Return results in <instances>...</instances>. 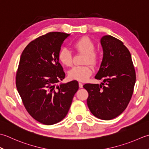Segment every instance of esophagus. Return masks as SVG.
<instances>
[{
  "label": "esophagus",
  "instance_id": "1",
  "mask_svg": "<svg viewBox=\"0 0 149 149\" xmlns=\"http://www.w3.org/2000/svg\"><path fill=\"white\" fill-rule=\"evenodd\" d=\"M78 85H79V87H80V88H82L83 87V84L82 83L79 82Z\"/></svg>",
  "mask_w": 149,
  "mask_h": 149
}]
</instances>
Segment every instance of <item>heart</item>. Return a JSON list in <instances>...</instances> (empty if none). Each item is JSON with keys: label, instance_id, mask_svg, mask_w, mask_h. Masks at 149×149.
<instances>
[{"label": "heart", "instance_id": "heart-1", "mask_svg": "<svg viewBox=\"0 0 149 149\" xmlns=\"http://www.w3.org/2000/svg\"><path fill=\"white\" fill-rule=\"evenodd\" d=\"M72 47L77 53L85 54L83 63L86 65L73 67L68 72L69 78L71 80L86 81L93 72L92 66L88 63L93 65L98 64L100 58V53L95 50V43L87 36L80 38L74 42ZM58 59L63 65L67 67L72 65V54L68 48L63 47L60 51Z\"/></svg>", "mask_w": 149, "mask_h": 149}]
</instances>
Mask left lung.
Masks as SVG:
<instances>
[{
    "instance_id": "left-lung-1",
    "label": "left lung",
    "mask_w": 149,
    "mask_h": 149,
    "mask_svg": "<svg viewBox=\"0 0 149 149\" xmlns=\"http://www.w3.org/2000/svg\"><path fill=\"white\" fill-rule=\"evenodd\" d=\"M100 42L104 56L95 78L104 83L86 84L83 87L89 93L87 103L91 113L99 119L109 120L119 116L128 105L136 72L131 55L123 42L105 35Z\"/></svg>"
}]
</instances>
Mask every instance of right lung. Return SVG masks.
Segmentation results:
<instances>
[{"label": "right lung", "instance_id": "add662e5", "mask_svg": "<svg viewBox=\"0 0 149 149\" xmlns=\"http://www.w3.org/2000/svg\"><path fill=\"white\" fill-rule=\"evenodd\" d=\"M69 34L49 32L31 41L21 54L16 86L28 113L44 125H53L68 114L78 83L56 86L65 74L58 59L60 47Z\"/></svg>", "mask_w": 149, "mask_h": 149}]
</instances>
